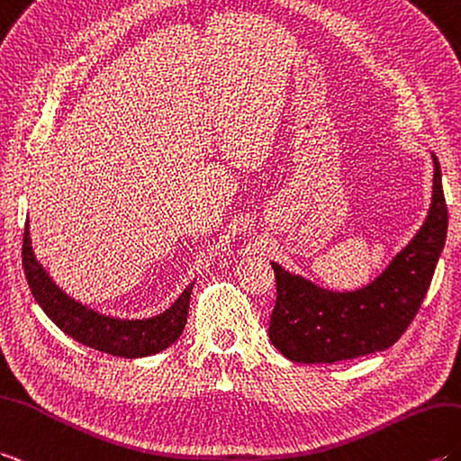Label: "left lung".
<instances>
[{
    "label": "left lung",
    "mask_w": 461,
    "mask_h": 461,
    "mask_svg": "<svg viewBox=\"0 0 461 461\" xmlns=\"http://www.w3.org/2000/svg\"><path fill=\"white\" fill-rule=\"evenodd\" d=\"M428 218L379 279L353 293L324 291L273 265L276 301L271 344L291 361L334 363L387 349L411 326L432 283L447 231L442 170L436 155Z\"/></svg>",
    "instance_id": "1"
}]
</instances>
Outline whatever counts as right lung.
I'll list each match as a JSON object with an SVG mask.
<instances>
[{
	"label": "right lung",
	"mask_w": 461,
	"mask_h": 461,
	"mask_svg": "<svg viewBox=\"0 0 461 461\" xmlns=\"http://www.w3.org/2000/svg\"><path fill=\"white\" fill-rule=\"evenodd\" d=\"M21 257H23L27 285L39 306L64 334L80 341L86 348L117 357H145L173 346L185 330L194 283L188 285L178 301L163 314L149 320H115L74 303L49 279V275L42 271L31 251L29 223H25L23 230Z\"/></svg>",
	"instance_id": "obj_1"
}]
</instances>
